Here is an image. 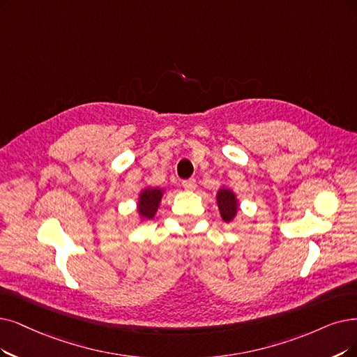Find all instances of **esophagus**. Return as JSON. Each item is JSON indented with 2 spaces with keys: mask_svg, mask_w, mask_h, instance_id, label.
<instances>
[{
  "mask_svg": "<svg viewBox=\"0 0 357 357\" xmlns=\"http://www.w3.org/2000/svg\"><path fill=\"white\" fill-rule=\"evenodd\" d=\"M183 188L186 190H195L196 189V180L190 178V180H184L183 181Z\"/></svg>",
  "mask_w": 357,
  "mask_h": 357,
  "instance_id": "34e87169",
  "label": "esophagus"
}]
</instances>
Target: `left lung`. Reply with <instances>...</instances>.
I'll return each instance as SVG.
<instances>
[{"instance_id": "1", "label": "left lung", "mask_w": 357, "mask_h": 357, "mask_svg": "<svg viewBox=\"0 0 357 357\" xmlns=\"http://www.w3.org/2000/svg\"><path fill=\"white\" fill-rule=\"evenodd\" d=\"M215 201H217V206L222 221L227 224L233 222L237 217L238 206H240V201L236 192L228 186H221L217 192Z\"/></svg>"}]
</instances>
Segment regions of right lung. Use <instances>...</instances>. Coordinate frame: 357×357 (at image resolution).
Listing matches in <instances>:
<instances>
[{
	"label": "right lung",
	"mask_w": 357,
	"mask_h": 357,
	"mask_svg": "<svg viewBox=\"0 0 357 357\" xmlns=\"http://www.w3.org/2000/svg\"><path fill=\"white\" fill-rule=\"evenodd\" d=\"M164 195L165 189L161 188H145L139 192L136 202L139 222H146L156 215Z\"/></svg>",
	"instance_id": "obj_1"
}]
</instances>
